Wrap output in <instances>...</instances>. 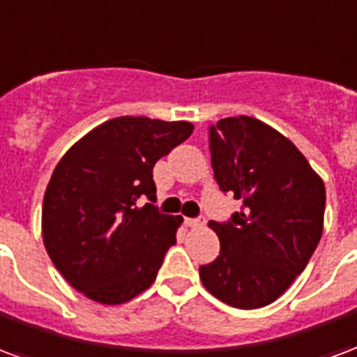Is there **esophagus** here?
Here are the masks:
<instances>
[{
	"label": "esophagus",
	"instance_id": "34e87169",
	"mask_svg": "<svg viewBox=\"0 0 357 357\" xmlns=\"http://www.w3.org/2000/svg\"><path fill=\"white\" fill-rule=\"evenodd\" d=\"M185 227H191V229H199V227L204 225V219H191V218H187L185 221Z\"/></svg>",
	"mask_w": 357,
	"mask_h": 357
}]
</instances>
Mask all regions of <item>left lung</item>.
Masks as SVG:
<instances>
[{
	"label": "left lung",
	"instance_id": "obj_1",
	"mask_svg": "<svg viewBox=\"0 0 357 357\" xmlns=\"http://www.w3.org/2000/svg\"><path fill=\"white\" fill-rule=\"evenodd\" d=\"M213 176L242 200L229 223L210 221L221 253L200 280L225 305L252 310L284 295L324 232L326 185L305 155L259 119L236 115L210 128Z\"/></svg>",
	"mask_w": 357,
	"mask_h": 357
}]
</instances>
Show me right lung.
<instances>
[{"label": "right lung", "instance_id": "add662e5", "mask_svg": "<svg viewBox=\"0 0 357 357\" xmlns=\"http://www.w3.org/2000/svg\"><path fill=\"white\" fill-rule=\"evenodd\" d=\"M195 130L187 121L115 117L71 145L47 185L45 250L71 287L123 305L151 286L181 215L158 213L153 166Z\"/></svg>", "mask_w": 357, "mask_h": 357}]
</instances>
